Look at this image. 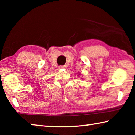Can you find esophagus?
I'll return each instance as SVG.
<instances>
[{
  "label": "esophagus",
  "mask_w": 135,
  "mask_h": 135,
  "mask_svg": "<svg viewBox=\"0 0 135 135\" xmlns=\"http://www.w3.org/2000/svg\"><path fill=\"white\" fill-rule=\"evenodd\" d=\"M59 68H65V66H59Z\"/></svg>",
  "instance_id": "1"
}]
</instances>
